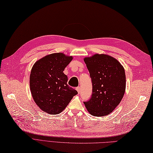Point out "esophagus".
<instances>
[{
    "instance_id": "1",
    "label": "esophagus",
    "mask_w": 153,
    "mask_h": 153,
    "mask_svg": "<svg viewBox=\"0 0 153 153\" xmlns=\"http://www.w3.org/2000/svg\"><path fill=\"white\" fill-rule=\"evenodd\" d=\"M76 90H77L78 93H79V94H80V91H81V89H80V87H77V88H76Z\"/></svg>"
}]
</instances>
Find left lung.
<instances>
[{"mask_svg": "<svg viewBox=\"0 0 153 153\" xmlns=\"http://www.w3.org/2000/svg\"><path fill=\"white\" fill-rule=\"evenodd\" d=\"M90 74L92 95L84 102L92 115L105 116L112 112L123 97L126 76L123 67L116 59L96 54L84 59Z\"/></svg>", "mask_w": 153, "mask_h": 153, "instance_id": "1", "label": "left lung"}]
</instances>
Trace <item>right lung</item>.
I'll return each mask as SVG.
<instances>
[{
  "mask_svg": "<svg viewBox=\"0 0 153 153\" xmlns=\"http://www.w3.org/2000/svg\"><path fill=\"white\" fill-rule=\"evenodd\" d=\"M73 59L64 53L48 54L37 61L30 76V88L36 104L45 112L58 114L78 92L69 86L63 73Z\"/></svg>",
  "mask_w": 153,
  "mask_h": 153,
  "instance_id": "right-lung-1",
  "label": "right lung"
}]
</instances>
